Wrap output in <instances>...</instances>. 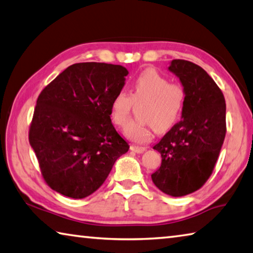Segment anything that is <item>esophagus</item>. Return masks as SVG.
<instances>
[{
    "instance_id": "esophagus-1",
    "label": "esophagus",
    "mask_w": 253,
    "mask_h": 253,
    "mask_svg": "<svg viewBox=\"0 0 253 253\" xmlns=\"http://www.w3.org/2000/svg\"><path fill=\"white\" fill-rule=\"evenodd\" d=\"M131 150H132V151H134L135 153H142V152L145 151V147H139V145L132 144Z\"/></svg>"
}]
</instances>
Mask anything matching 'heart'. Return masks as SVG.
I'll use <instances>...</instances> for the list:
<instances>
[{
  "instance_id": "1",
  "label": "heart",
  "mask_w": 253,
  "mask_h": 253,
  "mask_svg": "<svg viewBox=\"0 0 253 253\" xmlns=\"http://www.w3.org/2000/svg\"><path fill=\"white\" fill-rule=\"evenodd\" d=\"M185 93L182 86L172 84L156 70L147 69L134 79L130 95L119 91L111 101V119L118 126L129 121L133 103L147 102L143 110L144 122H130L124 133L136 143L151 140L153 131L166 132L171 129L182 113Z\"/></svg>"
}]
</instances>
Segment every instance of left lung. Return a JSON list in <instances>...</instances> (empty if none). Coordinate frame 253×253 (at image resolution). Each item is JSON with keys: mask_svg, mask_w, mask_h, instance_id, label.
<instances>
[{"mask_svg": "<svg viewBox=\"0 0 253 253\" xmlns=\"http://www.w3.org/2000/svg\"><path fill=\"white\" fill-rule=\"evenodd\" d=\"M168 70L185 93L182 120L153 147L162 162L151 178L162 192L183 197L200 189L214 169L227 131L225 100L201 66L172 60Z\"/></svg>", "mask_w": 253, "mask_h": 253, "instance_id": "8db88e82", "label": "left lung"}]
</instances>
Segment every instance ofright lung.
I'll return each instance as SVG.
<instances>
[{
    "mask_svg": "<svg viewBox=\"0 0 253 253\" xmlns=\"http://www.w3.org/2000/svg\"><path fill=\"white\" fill-rule=\"evenodd\" d=\"M127 74L122 65L77 63L39 95L30 144L45 182L62 196H90L129 150L110 118L111 101Z\"/></svg>",
    "mask_w": 253,
    "mask_h": 253,
    "instance_id": "right-lung-1",
    "label": "right lung"
}]
</instances>
